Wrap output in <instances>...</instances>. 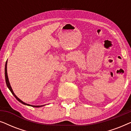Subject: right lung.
Listing matches in <instances>:
<instances>
[{"instance_id": "right-lung-1", "label": "right lung", "mask_w": 131, "mask_h": 131, "mask_svg": "<svg viewBox=\"0 0 131 131\" xmlns=\"http://www.w3.org/2000/svg\"><path fill=\"white\" fill-rule=\"evenodd\" d=\"M5 80H6V85L8 88H9V89L10 91V92L12 94H13V95L15 96L16 99H17L18 101L20 102L23 104L24 105H28V106H31V107H42L43 106L45 105H30L28 104H27L26 103H24V102H23V101H21L20 99H19L17 97V96L15 95V94H14V92H13V90H12L11 86H10V83H9V79H8V73H7V61L6 62V64H5Z\"/></svg>"}]
</instances>
